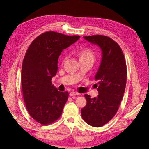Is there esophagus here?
Returning a JSON list of instances; mask_svg holds the SVG:
<instances>
[{
    "label": "esophagus",
    "mask_w": 149,
    "mask_h": 149,
    "mask_svg": "<svg viewBox=\"0 0 149 149\" xmlns=\"http://www.w3.org/2000/svg\"><path fill=\"white\" fill-rule=\"evenodd\" d=\"M79 95V93L76 92V91H71L70 93V96H75V95Z\"/></svg>",
    "instance_id": "obj_1"
}]
</instances>
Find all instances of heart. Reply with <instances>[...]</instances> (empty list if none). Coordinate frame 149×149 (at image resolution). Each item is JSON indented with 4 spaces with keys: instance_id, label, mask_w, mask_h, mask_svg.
Here are the masks:
<instances>
[{
    "instance_id": "b5f03b06",
    "label": "heart",
    "mask_w": 149,
    "mask_h": 149,
    "mask_svg": "<svg viewBox=\"0 0 149 149\" xmlns=\"http://www.w3.org/2000/svg\"><path fill=\"white\" fill-rule=\"evenodd\" d=\"M77 54L80 62H90L93 63L95 59V54L92 50L88 47L79 49L77 52Z\"/></svg>"
}]
</instances>
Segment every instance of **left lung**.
Listing matches in <instances>:
<instances>
[{
	"mask_svg": "<svg viewBox=\"0 0 149 149\" xmlns=\"http://www.w3.org/2000/svg\"><path fill=\"white\" fill-rule=\"evenodd\" d=\"M84 38L99 45L102 57L95 76L99 95L92 99L84 95L87 103L81 109V115L90 125L100 127L109 122L119 108L125 89L127 66L121 48L111 38L97 34Z\"/></svg>",
	"mask_w": 149,
	"mask_h": 149,
	"instance_id": "8db88e82",
	"label": "left lung"
}]
</instances>
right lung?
Here are the masks:
<instances>
[{"instance_id": "obj_1", "label": "right lung", "mask_w": 149, "mask_h": 149, "mask_svg": "<svg viewBox=\"0 0 149 149\" xmlns=\"http://www.w3.org/2000/svg\"><path fill=\"white\" fill-rule=\"evenodd\" d=\"M79 38L43 33L31 43L24 56L21 74L24 100L30 116L41 124H50L61 115L68 93L59 91L51 80L58 72L62 50Z\"/></svg>"}]
</instances>
